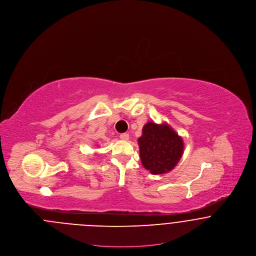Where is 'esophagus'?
I'll return each instance as SVG.
<instances>
[{
	"instance_id": "obj_1",
	"label": "esophagus",
	"mask_w": 256,
	"mask_h": 256,
	"mask_svg": "<svg viewBox=\"0 0 256 256\" xmlns=\"http://www.w3.org/2000/svg\"><path fill=\"white\" fill-rule=\"evenodd\" d=\"M120 138L124 141H128L130 139V135L128 134H122L120 135Z\"/></svg>"
}]
</instances>
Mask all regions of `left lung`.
<instances>
[{
  "label": "left lung",
  "mask_w": 256,
  "mask_h": 256,
  "mask_svg": "<svg viewBox=\"0 0 256 256\" xmlns=\"http://www.w3.org/2000/svg\"><path fill=\"white\" fill-rule=\"evenodd\" d=\"M142 165L152 174H162L172 170L182 158L184 150L182 138L166 122H146L142 136L138 138Z\"/></svg>",
  "instance_id": "1"
}]
</instances>
